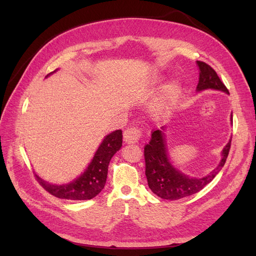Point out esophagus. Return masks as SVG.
<instances>
[{
    "instance_id": "34e87169",
    "label": "esophagus",
    "mask_w": 256,
    "mask_h": 256,
    "mask_svg": "<svg viewBox=\"0 0 256 256\" xmlns=\"http://www.w3.org/2000/svg\"><path fill=\"white\" fill-rule=\"evenodd\" d=\"M143 132L142 130L138 127L131 126L128 127L125 131H124V140H125L126 143L131 144V143H136L140 141V138H142Z\"/></svg>"
}]
</instances>
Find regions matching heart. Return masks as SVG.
I'll list each match as a JSON object with an SVG mask.
<instances>
[{
	"mask_svg": "<svg viewBox=\"0 0 256 256\" xmlns=\"http://www.w3.org/2000/svg\"><path fill=\"white\" fill-rule=\"evenodd\" d=\"M178 95V86L176 84H172L170 86L166 88V94H164V99L166 102H173L174 100L177 98Z\"/></svg>",
	"mask_w": 256,
	"mask_h": 256,
	"instance_id": "1",
	"label": "heart"
}]
</instances>
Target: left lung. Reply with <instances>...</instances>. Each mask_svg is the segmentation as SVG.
<instances>
[{
    "instance_id": "1",
    "label": "left lung",
    "mask_w": 256,
    "mask_h": 256,
    "mask_svg": "<svg viewBox=\"0 0 256 256\" xmlns=\"http://www.w3.org/2000/svg\"><path fill=\"white\" fill-rule=\"evenodd\" d=\"M198 66L200 68L198 90L214 88L230 94L228 90L220 80L214 68L200 60H198ZM230 142L232 140L223 148L222 159L218 168L205 177L191 178L182 174L173 168L168 158L164 134L161 130H154L152 132L150 142L144 147L145 175L148 187L159 198L170 200H180L194 194L202 190L220 172L228 156Z\"/></svg>"
}]
</instances>
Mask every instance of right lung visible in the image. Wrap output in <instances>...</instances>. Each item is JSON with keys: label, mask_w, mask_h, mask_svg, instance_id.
Here are the masks:
<instances>
[{"label": "right lung", "mask_w": 256, "mask_h": 256, "mask_svg": "<svg viewBox=\"0 0 256 256\" xmlns=\"http://www.w3.org/2000/svg\"><path fill=\"white\" fill-rule=\"evenodd\" d=\"M122 144V130H115L112 134H108L100 144L85 172L68 184H51L42 180L36 174L35 177L42 187L53 196L72 200H90L99 194L100 191L104 188L111 158L120 148Z\"/></svg>", "instance_id": "add662e5"}]
</instances>
